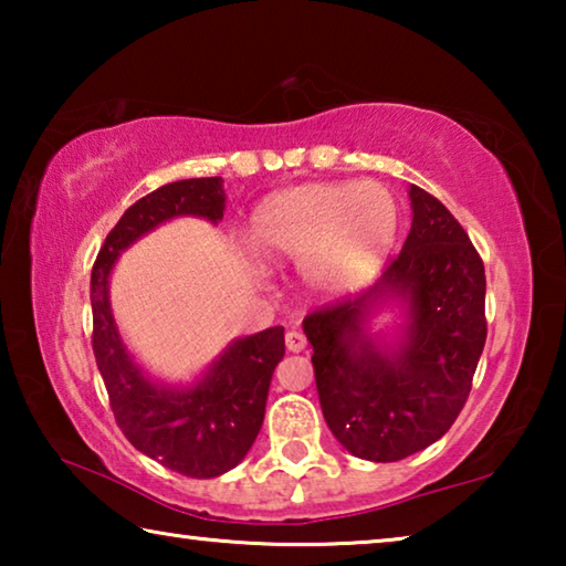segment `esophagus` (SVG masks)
Listing matches in <instances>:
<instances>
[{"instance_id":"esophagus-1","label":"esophagus","mask_w":566,"mask_h":566,"mask_svg":"<svg viewBox=\"0 0 566 566\" xmlns=\"http://www.w3.org/2000/svg\"><path fill=\"white\" fill-rule=\"evenodd\" d=\"M284 342H286V349H290V352H302L306 347V337H304L302 332H296V329L286 332Z\"/></svg>"}]
</instances>
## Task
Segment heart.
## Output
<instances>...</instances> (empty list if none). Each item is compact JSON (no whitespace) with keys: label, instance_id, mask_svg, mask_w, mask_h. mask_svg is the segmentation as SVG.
<instances>
[{"label":"heart","instance_id":"obj_1","mask_svg":"<svg viewBox=\"0 0 566 566\" xmlns=\"http://www.w3.org/2000/svg\"><path fill=\"white\" fill-rule=\"evenodd\" d=\"M397 237V202L379 181H310L256 207L249 247L264 264L302 260L312 286L347 294L367 284Z\"/></svg>","mask_w":566,"mask_h":566}]
</instances>
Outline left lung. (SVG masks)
I'll return each mask as SVG.
<instances>
[{
  "mask_svg": "<svg viewBox=\"0 0 566 566\" xmlns=\"http://www.w3.org/2000/svg\"><path fill=\"white\" fill-rule=\"evenodd\" d=\"M409 199V237L381 280L304 319L327 427L369 462H399L449 432L486 342L482 256L437 197L411 185ZM391 295L410 304V324L402 349L387 358L358 337V322Z\"/></svg>",
  "mask_w": 566,
  "mask_h": 566,
  "instance_id": "1",
  "label": "left lung"
}]
</instances>
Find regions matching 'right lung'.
<instances>
[{
    "instance_id": "1",
    "label": "right lung",
    "mask_w": 566,
    "mask_h": 566,
    "mask_svg": "<svg viewBox=\"0 0 566 566\" xmlns=\"http://www.w3.org/2000/svg\"><path fill=\"white\" fill-rule=\"evenodd\" d=\"M224 217L219 177L171 181L134 202L104 239L92 266V349L119 429L134 449L191 479H212L242 462L264 421L274 367L284 357V327L229 347L191 389L151 385L114 327L109 272L122 249L171 217Z\"/></svg>"
}]
</instances>
